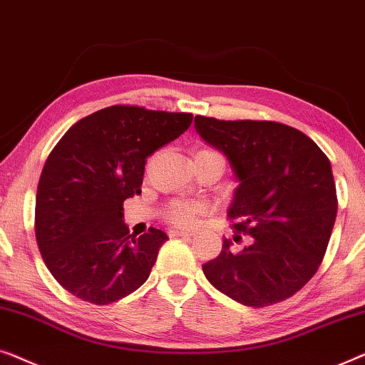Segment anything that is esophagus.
<instances>
[{"mask_svg": "<svg viewBox=\"0 0 365 365\" xmlns=\"http://www.w3.org/2000/svg\"><path fill=\"white\" fill-rule=\"evenodd\" d=\"M168 235L170 236H192L193 232H188V230H170Z\"/></svg>", "mask_w": 365, "mask_h": 365, "instance_id": "esophagus-1", "label": "esophagus"}]
</instances>
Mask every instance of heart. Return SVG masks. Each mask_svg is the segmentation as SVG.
Segmentation results:
<instances>
[{"instance_id": "b5f03b06", "label": "heart", "mask_w": 365, "mask_h": 365, "mask_svg": "<svg viewBox=\"0 0 365 365\" xmlns=\"http://www.w3.org/2000/svg\"><path fill=\"white\" fill-rule=\"evenodd\" d=\"M203 210V205L175 202L168 208L167 218L177 225H193L195 220H197V215L202 213Z\"/></svg>"}]
</instances>
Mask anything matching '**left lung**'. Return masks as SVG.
I'll use <instances>...</instances> for the list:
<instances>
[{
  "label": "left lung",
  "mask_w": 365,
  "mask_h": 365,
  "mask_svg": "<svg viewBox=\"0 0 365 365\" xmlns=\"http://www.w3.org/2000/svg\"><path fill=\"white\" fill-rule=\"evenodd\" d=\"M195 130L228 158L238 187L228 217L253 243L233 253L223 240L203 264L218 291L264 307L296 294L319 268L337 215L326 153L301 130L269 120L195 117Z\"/></svg>",
  "instance_id": "obj_1"
}]
</instances>
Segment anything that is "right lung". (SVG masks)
I'll list each match as a JSON object with an SVG mask.
<instances>
[{"mask_svg":"<svg viewBox=\"0 0 365 365\" xmlns=\"http://www.w3.org/2000/svg\"><path fill=\"white\" fill-rule=\"evenodd\" d=\"M185 112L112 106L81 119L49 153L36 193V241L56 281L92 304L145 283L165 232L129 235L124 202L140 193L145 160L192 124Z\"/></svg>","mask_w":365,"mask_h":365,"instance_id":"add662e5","label":"right lung"}]
</instances>
